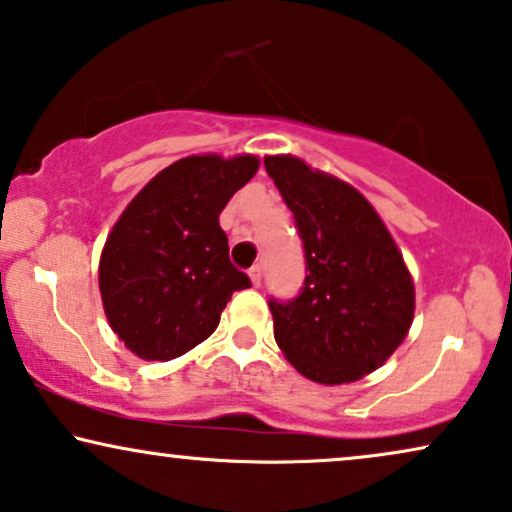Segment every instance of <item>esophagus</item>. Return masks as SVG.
Instances as JSON below:
<instances>
[{
    "label": "esophagus",
    "mask_w": 512,
    "mask_h": 512,
    "mask_svg": "<svg viewBox=\"0 0 512 512\" xmlns=\"http://www.w3.org/2000/svg\"><path fill=\"white\" fill-rule=\"evenodd\" d=\"M248 276H250L252 286L260 288V283H262V269H260V267H252V269L248 271Z\"/></svg>",
    "instance_id": "obj_1"
}]
</instances>
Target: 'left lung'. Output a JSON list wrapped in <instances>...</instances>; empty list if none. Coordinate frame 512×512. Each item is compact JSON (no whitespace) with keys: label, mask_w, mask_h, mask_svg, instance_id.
<instances>
[{"label":"left lung","mask_w":512,"mask_h":512,"mask_svg":"<svg viewBox=\"0 0 512 512\" xmlns=\"http://www.w3.org/2000/svg\"><path fill=\"white\" fill-rule=\"evenodd\" d=\"M264 167L293 212L307 260L302 293L269 300L276 345L314 383L361 380L409 335L416 288L404 257L352 184L295 155H267Z\"/></svg>","instance_id":"1"}]
</instances>
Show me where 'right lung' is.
I'll use <instances>...</instances> for the list:
<instances>
[{"label": "right lung", "mask_w": 512, "mask_h": 512, "mask_svg": "<svg viewBox=\"0 0 512 512\" xmlns=\"http://www.w3.org/2000/svg\"><path fill=\"white\" fill-rule=\"evenodd\" d=\"M260 170L257 155L205 153L158 172L103 245L99 290L113 333L139 359L170 361L210 338L250 278L229 260L219 215Z\"/></svg>", "instance_id": "obj_1"}]
</instances>
